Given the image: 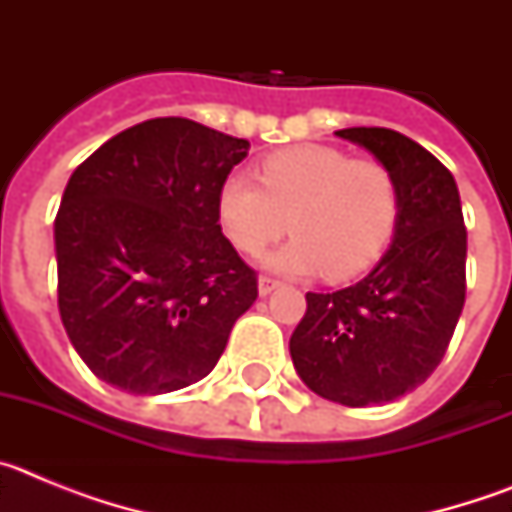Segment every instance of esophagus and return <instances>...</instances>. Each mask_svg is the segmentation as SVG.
Here are the masks:
<instances>
[{
    "mask_svg": "<svg viewBox=\"0 0 512 512\" xmlns=\"http://www.w3.org/2000/svg\"><path fill=\"white\" fill-rule=\"evenodd\" d=\"M279 279H274V277H261L259 279V295L261 297H266V295H271V292H274V289L279 287Z\"/></svg>",
    "mask_w": 512,
    "mask_h": 512,
    "instance_id": "esophagus-1",
    "label": "esophagus"
}]
</instances>
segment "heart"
Listing matches in <instances>:
<instances>
[{
  "instance_id": "1",
  "label": "heart",
  "mask_w": 512,
  "mask_h": 512,
  "mask_svg": "<svg viewBox=\"0 0 512 512\" xmlns=\"http://www.w3.org/2000/svg\"><path fill=\"white\" fill-rule=\"evenodd\" d=\"M259 182L228 174L217 189L215 212L225 238L256 256L287 230L295 238L266 264L287 274L323 271L351 279L372 269L397 228L400 192L377 158H351L320 143H300L261 161Z\"/></svg>"
}]
</instances>
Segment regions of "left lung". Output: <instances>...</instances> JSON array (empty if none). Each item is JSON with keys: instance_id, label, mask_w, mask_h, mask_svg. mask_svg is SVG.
<instances>
[{"instance_id": "obj_1", "label": "left lung", "mask_w": 512, "mask_h": 512, "mask_svg": "<svg viewBox=\"0 0 512 512\" xmlns=\"http://www.w3.org/2000/svg\"><path fill=\"white\" fill-rule=\"evenodd\" d=\"M336 135L392 171L400 215L390 251L361 282L330 295L307 292L289 354L315 395L366 408L408 395L441 364L467 295V228L451 171L408 135Z\"/></svg>"}]
</instances>
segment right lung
<instances>
[{
	"label": "right lung",
	"instance_id": "add662e5",
	"mask_svg": "<svg viewBox=\"0 0 512 512\" xmlns=\"http://www.w3.org/2000/svg\"><path fill=\"white\" fill-rule=\"evenodd\" d=\"M251 143L187 117L122 130L71 174L56 215L58 310L102 382L164 395L200 382L259 297L215 200Z\"/></svg>",
	"mask_w": 512,
	"mask_h": 512
}]
</instances>
